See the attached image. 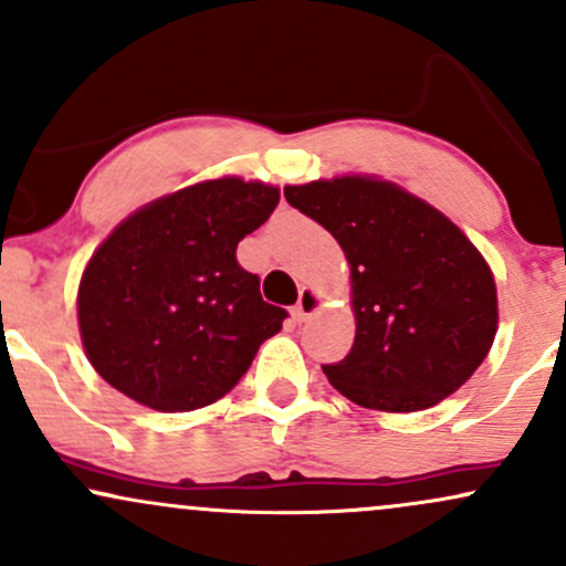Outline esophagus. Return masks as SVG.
I'll return each mask as SVG.
<instances>
[{
    "mask_svg": "<svg viewBox=\"0 0 566 566\" xmlns=\"http://www.w3.org/2000/svg\"><path fill=\"white\" fill-rule=\"evenodd\" d=\"M319 308H322V297L316 295L311 287H303L301 297H297V303H295V319L297 322L311 319V316H314Z\"/></svg>",
    "mask_w": 566,
    "mask_h": 566,
    "instance_id": "34e87169",
    "label": "esophagus"
}]
</instances>
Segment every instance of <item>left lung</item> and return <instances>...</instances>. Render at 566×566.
Here are the masks:
<instances>
[{"label": "left lung", "instance_id": "left-lung-1", "mask_svg": "<svg viewBox=\"0 0 566 566\" xmlns=\"http://www.w3.org/2000/svg\"><path fill=\"white\" fill-rule=\"evenodd\" d=\"M350 265L356 337L324 365L346 399L380 412L439 405L476 373L497 333L495 276L437 207L367 175L284 186Z\"/></svg>", "mask_w": 566, "mask_h": 566}]
</instances>
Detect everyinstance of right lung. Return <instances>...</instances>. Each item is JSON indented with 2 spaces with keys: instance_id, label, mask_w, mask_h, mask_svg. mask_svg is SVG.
I'll list each match as a JSON object with an SVG mask.
<instances>
[{
  "instance_id": "1",
  "label": "right lung",
  "mask_w": 566,
  "mask_h": 566,
  "mask_svg": "<svg viewBox=\"0 0 566 566\" xmlns=\"http://www.w3.org/2000/svg\"><path fill=\"white\" fill-rule=\"evenodd\" d=\"M279 188L201 180L148 201L90 258L76 295L90 365L159 412L223 399L287 311L265 303L237 244L269 220Z\"/></svg>"
}]
</instances>
